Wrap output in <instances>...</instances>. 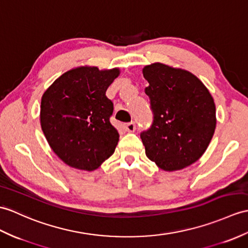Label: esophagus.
Segmentation results:
<instances>
[{
  "label": "esophagus",
  "instance_id": "esophagus-1",
  "mask_svg": "<svg viewBox=\"0 0 248 248\" xmlns=\"http://www.w3.org/2000/svg\"><path fill=\"white\" fill-rule=\"evenodd\" d=\"M124 129L128 132H134L136 130V124H135V123H129V124H124Z\"/></svg>",
  "mask_w": 248,
  "mask_h": 248
}]
</instances>
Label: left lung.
Returning a JSON list of instances; mask_svg holds the SVG:
<instances>
[{
	"mask_svg": "<svg viewBox=\"0 0 248 248\" xmlns=\"http://www.w3.org/2000/svg\"><path fill=\"white\" fill-rule=\"evenodd\" d=\"M153 123L140 133L148 158L165 171L186 168L202 156L216 130L214 98L193 74L163 63L142 70Z\"/></svg>",
	"mask_w": 248,
	"mask_h": 248,
	"instance_id": "obj_1",
	"label": "left lung"
}]
</instances>
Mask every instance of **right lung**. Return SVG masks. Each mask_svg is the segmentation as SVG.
Wrapping results in <instances>:
<instances>
[{
	"instance_id": "right-lung-1",
	"label": "right lung",
	"mask_w": 248,
	"mask_h": 248,
	"mask_svg": "<svg viewBox=\"0 0 248 248\" xmlns=\"http://www.w3.org/2000/svg\"><path fill=\"white\" fill-rule=\"evenodd\" d=\"M118 75V68L77 67L43 94L42 131L53 151L70 167L93 171L114 153L119 134L110 123L114 107L106 92Z\"/></svg>"
}]
</instances>
